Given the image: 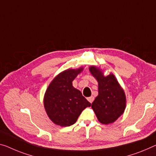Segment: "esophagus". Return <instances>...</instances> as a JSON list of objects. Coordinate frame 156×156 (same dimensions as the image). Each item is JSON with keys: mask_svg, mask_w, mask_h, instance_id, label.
Returning a JSON list of instances; mask_svg holds the SVG:
<instances>
[{"mask_svg": "<svg viewBox=\"0 0 156 156\" xmlns=\"http://www.w3.org/2000/svg\"><path fill=\"white\" fill-rule=\"evenodd\" d=\"M87 100H88V102H90V103H92L93 100H94V97L90 96V97H89V98H87Z\"/></svg>", "mask_w": 156, "mask_h": 156, "instance_id": "34e87169", "label": "esophagus"}]
</instances>
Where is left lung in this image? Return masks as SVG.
I'll return each instance as SVG.
<instances>
[{"label": "left lung", "instance_id": "8db88e82", "mask_svg": "<svg viewBox=\"0 0 156 156\" xmlns=\"http://www.w3.org/2000/svg\"><path fill=\"white\" fill-rule=\"evenodd\" d=\"M89 71L98 83V95L92 103V109L100 123H113L125 111L126 93L114 74L105 76L95 66L89 67Z\"/></svg>", "mask_w": 156, "mask_h": 156}]
</instances>
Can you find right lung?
<instances>
[{
  "label": "right lung",
  "instance_id": "right-lung-1",
  "mask_svg": "<svg viewBox=\"0 0 156 156\" xmlns=\"http://www.w3.org/2000/svg\"><path fill=\"white\" fill-rule=\"evenodd\" d=\"M83 68L68 69L54 77L47 88L44 96V107L47 116L56 125L67 127L76 123L81 112L90 107V103L73 81Z\"/></svg>",
  "mask_w": 156,
  "mask_h": 156
}]
</instances>
